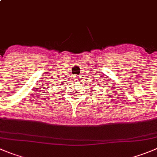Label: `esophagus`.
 Here are the masks:
<instances>
[{
    "mask_svg": "<svg viewBox=\"0 0 157 157\" xmlns=\"http://www.w3.org/2000/svg\"><path fill=\"white\" fill-rule=\"evenodd\" d=\"M78 78H80V76H74V80H75L76 81H77V82H79V81H80V80H79Z\"/></svg>",
    "mask_w": 157,
    "mask_h": 157,
    "instance_id": "esophagus-1",
    "label": "esophagus"
}]
</instances>
